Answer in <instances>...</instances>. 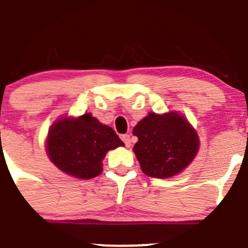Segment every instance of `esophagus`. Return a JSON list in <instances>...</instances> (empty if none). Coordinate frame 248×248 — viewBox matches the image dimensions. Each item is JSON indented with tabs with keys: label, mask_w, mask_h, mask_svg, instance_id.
I'll return each instance as SVG.
<instances>
[{
	"label": "esophagus",
	"mask_w": 248,
	"mask_h": 248,
	"mask_svg": "<svg viewBox=\"0 0 248 248\" xmlns=\"http://www.w3.org/2000/svg\"><path fill=\"white\" fill-rule=\"evenodd\" d=\"M121 139H122V141L124 142V145L127 146V147H129V146L132 145V139H131V135H129V134H124L121 137Z\"/></svg>",
	"instance_id": "1"
}]
</instances>
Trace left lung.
I'll use <instances>...</instances> for the list:
<instances>
[{
  "mask_svg": "<svg viewBox=\"0 0 248 248\" xmlns=\"http://www.w3.org/2000/svg\"><path fill=\"white\" fill-rule=\"evenodd\" d=\"M133 147L142 172L155 178H170L191 164L199 152L196 129L178 111L148 113L133 129Z\"/></svg>",
  "mask_w": 248,
  "mask_h": 248,
  "instance_id": "obj_1",
  "label": "left lung"
}]
</instances>
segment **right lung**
I'll use <instances>...</instances> for the list:
<instances>
[{
    "label": "right lung",
    "instance_id": "1",
    "mask_svg": "<svg viewBox=\"0 0 248 248\" xmlns=\"http://www.w3.org/2000/svg\"><path fill=\"white\" fill-rule=\"evenodd\" d=\"M124 146L111 127L90 113L65 116L52 124L46 138L49 160L69 176L90 179L102 173L107 152Z\"/></svg>",
    "mask_w": 248,
    "mask_h": 248
}]
</instances>
